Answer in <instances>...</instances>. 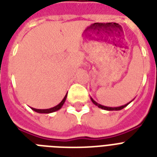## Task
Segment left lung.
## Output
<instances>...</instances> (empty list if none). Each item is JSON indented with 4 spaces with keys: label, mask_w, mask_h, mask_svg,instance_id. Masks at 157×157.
<instances>
[{
    "label": "left lung",
    "mask_w": 157,
    "mask_h": 157,
    "mask_svg": "<svg viewBox=\"0 0 157 157\" xmlns=\"http://www.w3.org/2000/svg\"><path fill=\"white\" fill-rule=\"evenodd\" d=\"M90 99H91V101H92V102H93L94 104L96 105V106H98V107H99V108H102V109H103V110H107V111H119V110L123 109V108H124V107H126L127 105H128V104H129V103H130V102H129V103H127V104L123 105V106H121V107H105V106H103V105L99 104V103H97V102H95V101L94 100V99H93V98H90Z\"/></svg>",
    "instance_id": "left-lung-1"
}]
</instances>
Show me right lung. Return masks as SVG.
<instances>
[{
  "instance_id": "1",
  "label": "right lung",
  "mask_w": 157,
  "mask_h": 157,
  "mask_svg": "<svg viewBox=\"0 0 157 157\" xmlns=\"http://www.w3.org/2000/svg\"><path fill=\"white\" fill-rule=\"evenodd\" d=\"M67 95V94L66 95H65V97L63 98V99L61 101V103H59V104L57 105V106H55V107H51V108H49V109H36V108H33V107H31V108H32L33 111H35L36 112H38V113H47L48 114V113H51V112H56V111L59 110L62 107H63V105L64 104L65 101H66Z\"/></svg>"
}]
</instances>
